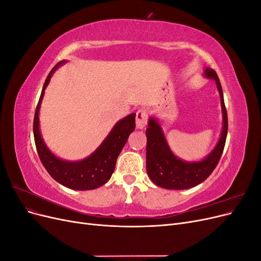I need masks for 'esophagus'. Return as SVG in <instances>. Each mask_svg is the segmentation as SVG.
Listing matches in <instances>:
<instances>
[{
	"label": "esophagus",
	"mask_w": 261,
	"mask_h": 261,
	"mask_svg": "<svg viewBox=\"0 0 261 261\" xmlns=\"http://www.w3.org/2000/svg\"><path fill=\"white\" fill-rule=\"evenodd\" d=\"M148 122V112L144 109H139L136 112V126L137 128L143 129L146 127Z\"/></svg>",
	"instance_id": "1"
}]
</instances>
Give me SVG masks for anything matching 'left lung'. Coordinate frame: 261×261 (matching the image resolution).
Wrapping results in <instances>:
<instances>
[{
  "mask_svg": "<svg viewBox=\"0 0 261 261\" xmlns=\"http://www.w3.org/2000/svg\"><path fill=\"white\" fill-rule=\"evenodd\" d=\"M204 75L216 81L221 98L223 113V129L218 145L212 152L199 162H185L179 160L170 150L163 132L155 118L150 117L147 135V173L153 183L168 189H187L198 185L213 172L223 153L227 135V113L223 92L219 77L215 70L206 68Z\"/></svg>",
  "mask_w": 261,
  "mask_h": 261,
  "instance_id": "1",
  "label": "left lung"
}]
</instances>
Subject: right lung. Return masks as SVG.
I'll use <instances>...</instances> for the list:
<instances>
[{"mask_svg":"<svg viewBox=\"0 0 261 261\" xmlns=\"http://www.w3.org/2000/svg\"><path fill=\"white\" fill-rule=\"evenodd\" d=\"M65 61H61L53 67L43 85L40 99L36 108L34 118V136L36 148L39 158L49 174L60 184L65 187L76 189V191H90L105 185L111 178L114 172L118 154L128 139L129 134L135 129V113H132L117 122L103 143L91 155L82 161L68 162L55 156L48 147L45 146L39 130V110L44 90L48 86L51 76L61 64Z\"/></svg>","mask_w":261,"mask_h":261,"instance_id":"right-lung-1","label":"right lung"}]
</instances>
